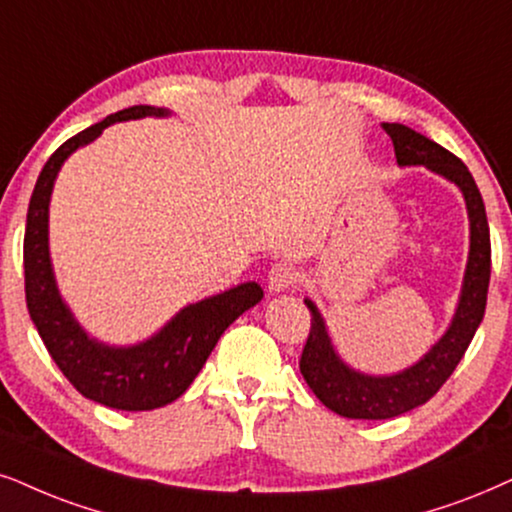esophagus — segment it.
<instances>
[{
    "instance_id": "1",
    "label": "esophagus",
    "mask_w": 512,
    "mask_h": 512,
    "mask_svg": "<svg viewBox=\"0 0 512 512\" xmlns=\"http://www.w3.org/2000/svg\"><path fill=\"white\" fill-rule=\"evenodd\" d=\"M295 281H297V271L290 267L288 262H278L271 267L267 276L269 293H286V290L295 286Z\"/></svg>"
}]
</instances>
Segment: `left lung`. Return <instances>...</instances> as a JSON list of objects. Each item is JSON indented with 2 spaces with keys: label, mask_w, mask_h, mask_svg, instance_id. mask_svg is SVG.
Here are the masks:
<instances>
[{
  "label": "left lung",
  "mask_w": 512,
  "mask_h": 512,
  "mask_svg": "<svg viewBox=\"0 0 512 512\" xmlns=\"http://www.w3.org/2000/svg\"><path fill=\"white\" fill-rule=\"evenodd\" d=\"M383 129L390 134L394 155H397V163L401 167L423 165L461 189L470 219V252L451 326L428 349L423 359L399 373L368 375L347 366L335 352L326 321H323L316 304L309 297L304 300L312 312V328H309L307 345L302 349L300 373L323 406H328L338 416L359 420L401 416V413L416 409V406L435 397L439 387L454 373L458 361L463 359L472 335L482 323L491 276L487 212H484L480 189H477L475 179L463 165V160H458L454 153H449L423 134L413 132L411 127L399 125V122H383Z\"/></svg>",
  "instance_id": "obj_1"
}]
</instances>
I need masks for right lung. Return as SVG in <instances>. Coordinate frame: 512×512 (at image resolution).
<instances>
[{
  "mask_svg": "<svg viewBox=\"0 0 512 512\" xmlns=\"http://www.w3.org/2000/svg\"><path fill=\"white\" fill-rule=\"evenodd\" d=\"M148 115L165 118L170 111L155 106L125 108L58 146L37 177L23 238L25 302L44 347L82 397L118 411H153L179 399L189 390L226 328L264 297L255 281L241 283L189 304L158 333L129 347L103 345L89 338L75 321L58 293L49 257V200L56 174L70 153L92 144L108 125Z\"/></svg>",
  "mask_w": 512,
  "mask_h": 512,
  "instance_id": "1",
  "label": "right lung"
}]
</instances>
